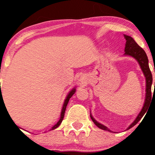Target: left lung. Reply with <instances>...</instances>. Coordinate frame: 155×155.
I'll return each mask as SVG.
<instances>
[{
	"label": "left lung",
	"mask_w": 155,
	"mask_h": 155,
	"mask_svg": "<svg viewBox=\"0 0 155 155\" xmlns=\"http://www.w3.org/2000/svg\"><path fill=\"white\" fill-rule=\"evenodd\" d=\"M124 37L126 40L124 55L133 58L137 62H138L140 67V69H141L142 72H143V75H144L145 79H146V95H145V100H144V103H143V107H142L141 110H140V113L138 114V116L136 117V120L133 121L132 123L128 126V127L126 129V130H129L132 127H133L134 125H136V124L139 122L140 119H141L143 115H144L147 112V109H148L149 106H150L151 103H152V73L150 71V69H149L148 58H147V54H146L144 50L138 45V44L135 41L134 39H133L131 36H129V35L124 34ZM154 87H155V82H154ZM90 117H91L92 122L95 123L96 126H97V127H99V128L101 130H104L109 131V132L112 133V131L110 130L106 126L99 123L97 121H96L95 119L93 118V117H92V114H90Z\"/></svg>",
	"instance_id": "left-lung-1"
}]
</instances>
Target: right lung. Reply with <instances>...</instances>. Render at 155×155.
I'll return each instance as SVG.
<instances>
[{
  "instance_id": "add662e5",
  "label": "right lung",
  "mask_w": 155,
  "mask_h": 155,
  "mask_svg": "<svg viewBox=\"0 0 155 155\" xmlns=\"http://www.w3.org/2000/svg\"><path fill=\"white\" fill-rule=\"evenodd\" d=\"M75 92H76V87H74L73 88L72 90L68 92V95H67L66 97H65V101H64V104L63 105V108H62L61 113H60V118L59 121H58V122H57V123L55 124L53 126V127H51V129L49 130H52L56 129L57 127H58L60 125V124H61L62 121H63V120L64 115H65V109H66L67 105H68V101H69V100H70L71 97H72L73 95H74V94L75 93ZM1 97H2V93H1V89H0V99H1Z\"/></svg>"
}]
</instances>
